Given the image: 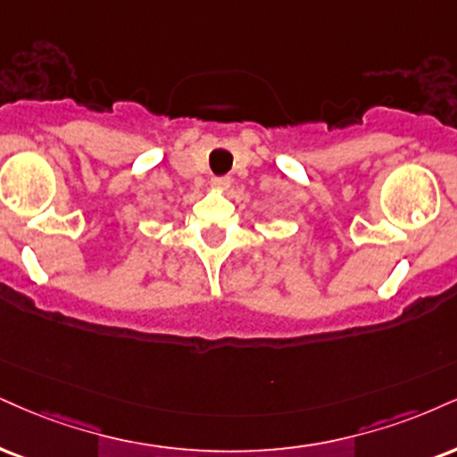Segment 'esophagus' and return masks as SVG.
Here are the masks:
<instances>
[{
	"label": "esophagus",
	"instance_id": "esophagus-1",
	"mask_svg": "<svg viewBox=\"0 0 457 457\" xmlns=\"http://www.w3.org/2000/svg\"><path fill=\"white\" fill-rule=\"evenodd\" d=\"M229 183H232V180H229L228 176H214V179L211 180V187L217 191H225L229 187Z\"/></svg>",
	"mask_w": 457,
	"mask_h": 457
}]
</instances>
